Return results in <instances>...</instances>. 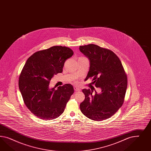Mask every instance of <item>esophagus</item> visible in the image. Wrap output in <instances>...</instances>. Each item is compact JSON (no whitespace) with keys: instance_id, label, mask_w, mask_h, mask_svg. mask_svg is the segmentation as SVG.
I'll return each mask as SVG.
<instances>
[{"instance_id":"obj_1","label":"esophagus","mask_w":151,"mask_h":151,"mask_svg":"<svg viewBox=\"0 0 151 151\" xmlns=\"http://www.w3.org/2000/svg\"><path fill=\"white\" fill-rule=\"evenodd\" d=\"M74 90L75 91H80V88L78 87H74Z\"/></svg>"}]
</instances>
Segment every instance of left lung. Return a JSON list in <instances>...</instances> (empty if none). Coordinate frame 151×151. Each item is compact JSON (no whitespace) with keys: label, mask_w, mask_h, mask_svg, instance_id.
Instances as JSON below:
<instances>
[{"label":"left lung","mask_w":151,"mask_h":151,"mask_svg":"<svg viewBox=\"0 0 151 151\" xmlns=\"http://www.w3.org/2000/svg\"><path fill=\"white\" fill-rule=\"evenodd\" d=\"M80 51L90 61V69L85 80L92 78L100 93L83 89L85 99L80 105L83 114L100 121L111 117L124 103L127 78L118 56L112 51L95 44L80 46Z\"/></svg>","instance_id":"8db88e82"}]
</instances>
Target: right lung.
<instances>
[{"instance_id": "add662e5", "label": "right lung", "mask_w": 151, "mask_h": 151, "mask_svg": "<svg viewBox=\"0 0 151 151\" xmlns=\"http://www.w3.org/2000/svg\"><path fill=\"white\" fill-rule=\"evenodd\" d=\"M73 54L69 47L54 46L35 52L23 67L19 88L25 105L39 119H54L64 112L73 86L67 83L55 90L49 83L55 75L63 72L65 61Z\"/></svg>"}]
</instances>
